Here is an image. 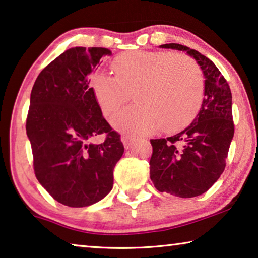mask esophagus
Here are the masks:
<instances>
[{
    "label": "esophagus",
    "mask_w": 258,
    "mask_h": 258,
    "mask_svg": "<svg viewBox=\"0 0 258 258\" xmlns=\"http://www.w3.org/2000/svg\"><path fill=\"white\" fill-rule=\"evenodd\" d=\"M121 141L123 145H124L125 149H129L130 145H132V143L134 142V137L133 136H129V135H122L121 136Z\"/></svg>",
    "instance_id": "obj_1"
}]
</instances>
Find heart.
Returning <instances> with one entry per match:
<instances>
[{
	"label": "heart",
	"instance_id": "heart-1",
	"mask_svg": "<svg viewBox=\"0 0 258 258\" xmlns=\"http://www.w3.org/2000/svg\"><path fill=\"white\" fill-rule=\"evenodd\" d=\"M115 77L95 74L92 89L104 116L129 101L133 104L111 118L114 128L152 133L163 126L174 132L188 124L200 107L204 77L191 57L164 51L123 53L113 62Z\"/></svg>",
	"mask_w": 258,
	"mask_h": 258
}]
</instances>
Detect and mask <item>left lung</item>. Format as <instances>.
<instances>
[{
  "instance_id": "1",
  "label": "left lung",
  "mask_w": 258,
  "mask_h": 258,
  "mask_svg": "<svg viewBox=\"0 0 258 258\" xmlns=\"http://www.w3.org/2000/svg\"><path fill=\"white\" fill-rule=\"evenodd\" d=\"M159 47L184 51L200 66L205 78L204 99L191 124L167 138L151 140L150 178L159 192L193 198L212 187L226 166L234 137L231 92L214 62L180 44Z\"/></svg>"
}]
</instances>
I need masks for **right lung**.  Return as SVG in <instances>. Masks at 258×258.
I'll use <instances>...</instances> for the list:
<instances>
[{"mask_svg": "<svg viewBox=\"0 0 258 258\" xmlns=\"http://www.w3.org/2000/svg\"><path fill=\"white\" fill-rule=\"evenodd\" d=\"M108 48L66 50L37 77L30 95L27 135L39 184L69 207L98 203L111 191L124 152L96 103L89 77ZM104 133L101 145L89 140Z\"/></svg>", "mask_w": 258, "mask_h": 258, "instance_id": "obj_1", "label": "right lung"}]
</instances>
